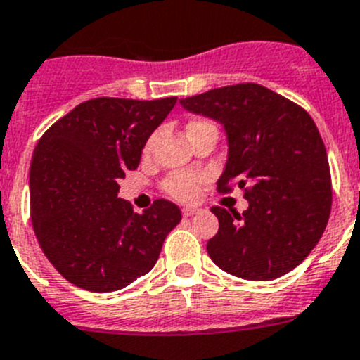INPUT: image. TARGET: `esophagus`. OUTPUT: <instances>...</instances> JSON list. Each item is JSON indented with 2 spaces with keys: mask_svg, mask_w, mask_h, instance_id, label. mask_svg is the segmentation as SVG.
<instances>
[{
  "mask_svg": "<svg viewBox=\"0 0 360 360\" xmlns=\"http://www.w3.org/2000/svg\"><path fill=\"white\" fill-rule=\"evenodd\" d=\"M198 212H200V209H196V207H184V209H182L184 217H191V216H194V214H198Z\"/></svg>",
  "mask_w": 360,
  "mask_h": 360,
  "instance_id": "obj_1",
  "label": "esophagus"
}]
</instances>
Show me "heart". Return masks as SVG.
I'll use <instances>...</instances> for the list:
<instances>
[{
  "label": "heart",
  "instance_id": "obj_1",
  "mask_svg": "<svg viewBox=\"0 0 360 360\" xmlns=\"http://www.w3.org/2000/svg\"><path fill=\"white\" fill-rule=\"evenodd\" d=\"M203 124H209V121H191V123L187 124V130L196 127H203ZM151 144H153V139L148 141L146 151L150 150ZM203 182H205V174H203L202 171H176V173H171L169 176L164 180L162 187L169 196L176 198L180 202H193V200H196V198L200 196Z\"/></svg>",
  "mask_w": 360,
  "mask_h": 360
}]
</instances>
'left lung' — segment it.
<instances>
[{"mask_svg":"<svg viewBox=\"0 0 360 360\" xmlns=\"http://www.w3.org/2000/svg\"><path fill=\"white\" fill-rule=\"evenodd\" d=\"M182 107L225 127L229 160L219 193L245 191L243 214L212 207L219 230L207 252L223 271L273 280L312 252L328 223L332 182L321 135L305 108L259 84L184 98Z\"/></svg>","mask_w":360,"mask_h":360,"instance_id":"left-lung-1","label":"left lung"}]
</instances>
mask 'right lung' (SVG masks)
<instances>
[{
  "label": "right lung",
  "mask_w": 360,
  "mask_h": 360,
  "mask_svg": "<svg viewBox=\"0 0 360 360\" xmlns=\"http://www.w3.org/2000/svg\"><path fill=\"white\" fill-rule=\"evenodd\" d=\"M174 103V96L94 98L39 139L30 166L32 225L53 268L77 288L117 291L150 273L182 219L167 200L137 214L117 198L120 178L137 169L148 137Z\"/></svg>",
  "instance_id": "add662e5"
}]
</instances>
